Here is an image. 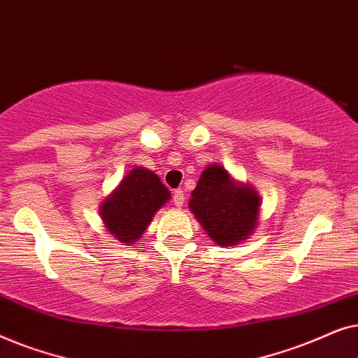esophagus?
Wrapping results in <instances>:
<instances>
[{
  "mask_svg": "<svg viewBox=\"0 0 358 358\" xmlns=\"http://www.w3.org/2000/svg\"><path fill=\"white\" fill-rule=\"evenodd\" d=\"M184 200H185V194H184V190L182 189H178V190H174L173 192V202H174V205L176 207H182L184 205Z\"/></svg>",
  "mask_w": 358,
  "mask_h": 358,
  "instance_id": "1",
  "label": "esophagus"
}]
</instances>
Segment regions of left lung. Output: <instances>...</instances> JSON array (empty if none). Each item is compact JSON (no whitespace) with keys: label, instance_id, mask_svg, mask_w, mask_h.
Returning <instances> with one entry per match:
<instances>
[{"label":"left lung","instance_id":"left-lung-1","mask_svg":"<svg viewBox=\"0 0 358 358\" xmlns=\"http://www.w3.org/2000/svg\"><path fill=\"white\" fill-rule=\"evenodd\" d=\"M261 195L234 179L222 164H208L190 194L189 208L215 244L236 246L252 236L261 217Z\"/></svg>","mask_w":358,"mask_h":358}]
</instances>
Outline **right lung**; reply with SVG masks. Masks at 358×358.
<instances>
[{"label":"right lung","instance_id":"right-lung-1","mask_svg":"<svg viewBox=\"0 0 358 358\" xmlns=\"http://www.w3.org/2000/svg\"><path fill=\"white\" fill-rule=\"evenodd\" d=\"M169 199L171 192L158 174L143 166H134L101 202V220L117 241L131 246L143 236L156 212Z\"/></svg>","mask_w":358,"mask_h":358}]
</instances>
